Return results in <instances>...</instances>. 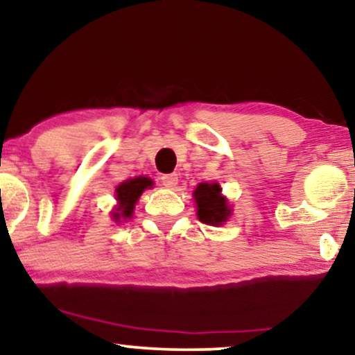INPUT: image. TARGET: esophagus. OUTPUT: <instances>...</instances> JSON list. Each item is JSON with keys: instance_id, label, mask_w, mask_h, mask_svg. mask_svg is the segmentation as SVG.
Wrapping results in <instances>:
<instances>
[{"instance_id": "obj_1", "label": "esophagus", "mask_w": 355, "mask_h": 355, "mask_svg": "<svg viewBox=\"0 0 355 355\" xmlns=\"http://www.w3.org/2000/svg\"><path fill=\"white\" fill-rule=\"evenodd\" d=\"M161 182L166 187H174L178 184V174H163V176H161Z\"/></svg>"}]
</instances>
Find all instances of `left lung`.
Returning a JSON list of instances; mask_svg holds the SVG:
<instances>
[{
  "label": "left lung",
  "instance_id": "obj_1",
  "mask_svg": "<svg viewBox=\"0 0 355 355\" xmlns=\"http://www.w3.org/2000/svg\"><path fill=\"white\" fill-rule=\"evenodd\" d=\"M194 199L197 204V217L202 223L217 227L227 222L232 210L227 204V199L222 196V189L218 184H199L194 191Z\"/></svg>",
  "mask_w": 355,
  "mask_h": 355
}]
</instances>
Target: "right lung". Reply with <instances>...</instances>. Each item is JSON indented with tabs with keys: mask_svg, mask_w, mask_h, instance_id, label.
I'll return each instance as SVG.
<instances>
[{
	"mask_svg": "<svg viewBox=\"0 0 355 355\" xmlns=\"http://www.w3.org/2000/svg\"><path fill=\"white\" fill-rule=\"evenodd\" d=\"M150 186H151L150 179L141 178V176L122 182L121 186L116 189L119 207L112 214L114 220L119 222L121 218H130L133 214V207H135V202L138 200V197H140L141 192Z\"/></svg>",
	"mask_w": 355,
	"mask_h": 355,
	"instance_id": "1",
	"label": "right lung"
}]
</instances>
